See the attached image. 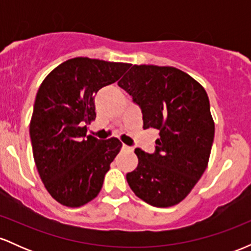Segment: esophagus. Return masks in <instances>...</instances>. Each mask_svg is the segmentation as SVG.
Here are the masks:
<instances>
[{
    "label": "esophagus",
    "mask_w": 251,
    "mask_h": 251,
    "mask_svg": "<svg viewBox=\"0 0 251 251\" xmlns=\"http://www.w3.org/2000/svg\"><path fill=\"white\" fill-rule=\"evenodd\" d=\"M123 150H124V151L132 152V151H133V148H131V146H127V145H125V144H124V145H123Z\"/></svg>",
    "instance_id": "1"
}]
</instances>
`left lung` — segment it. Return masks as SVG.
Here are the masks:
<instances>
[{"mask_svg": "<svg viewBox=\"0 0 251 251\" xmlns=\"http://www.w3.org/2000/svg\"><path fill=\"white\" fill-rule=\"evenodd\" d=\"M118 85L142 109L143 127L159 131L153 153L135 149L129 188L152 206L176 205L208 166L215 135L208 94L189 74L153 65L132 66Z\"/></svg>", "mask_w": 251, "mask_h": 251, "instance_id": "8db88e82", "label": "left lung"}]
</instances>
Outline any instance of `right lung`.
Listing matches in <instances>:
<instances>
[{
  "label": "right lung",
  "mask_w": 251,
  "mask_h": 251,
  "mask_svg": "<svg viewBox=\"0 0 251 251\" xmlns=\"http://www.w3.org/2000/svg\"><path fill=\"white\" fill-rule=\"evenodd\" d=\"M129 63L74 57L48 74L37 91L29 134L37 171L60 204L77 208L96 198L122 149L117 138L87 135L94 94L116 82Z\"/></svg>",
  "instance_id": "1"
}]
</instances>
